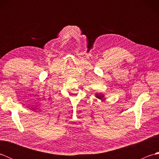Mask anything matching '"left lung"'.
<instances>
[{"instance_id":"left-lung-1","label":"left lung","mask_w":159,"mask_h":159,"mask_svg":"<svg viewBox=\"0 0 159 159\" xmlns=\"http://www.w3.org/2000/svg\"><path fill=\"white\" fill-rule=\"evenodd\" d=\"M95 97H96L98 99H99L102 101H104L105 100V96H104V94L102 93H98L96 92L95 94Z\"/></svg>"}]
</instances>
